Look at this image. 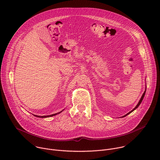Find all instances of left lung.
<instances>
[{
  "mask_svg": "<svg viewBox=\"0 0 160 160\" xmlns=\"http://www.w3.org/2000/svg\"><path fill=\"white\" fill-rule=\"evenodd\" d=\"M145 93H146V90H145V91H144V94H142V97H141V99H140V101H139V103L138 104V105H137V106H135V107L134 108V109H132V110L131 111H130V112H129L128 113H127L126 115H124V116H123V117H125V116H127V115H128V114H130V112H132L133 111H134V110H135V109H137V108H138L139 107V105L141 104V102H142V99H143V98H144V96H145Z\"/></svg>",
  "mask_w": 160,
  "mask_h": 160,
  "instance_id": "obj_1",
  "label": "left lung"
}]
</instances>
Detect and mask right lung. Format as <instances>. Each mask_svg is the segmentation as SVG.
Listing matches in <instances>:
<instances>
[{"label":"right lung","instance_id":"right-lung-1","mask_svg":"<svg viewBox=\"0 0 160 160\" xmlns=\"http://www.w3.org/2000/svg\"><path fill=\"white\" fill-rule=\"evenodd\" d=\"M61 112H62V111H61ZM61 112H58V113H56V114H52V115H48V116H37V115H35V117H39V118H48V117H51L54 116V115H57V114H59V113H60Z\"/></svg>","mask_w":160,"mask_h":160}]
</instances>
